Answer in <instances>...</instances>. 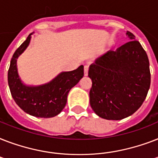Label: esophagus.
<instances>
[{"label":"esophagus","instance_id":"obj_1","mask_svg":"<svg viewBox=\"0 0 158 158\" xmlns=\"http://www.w3.org/2000/svg\"><path fill=\"white\" fill-rule=\"evenodd\" d=\"M89 65H84V75L85 76H87L88 74H89Z\"/></svg>","mask_w":158,"mask_h":158}]
</instances>
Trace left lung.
Returning <instances> with one entry per match:
<instances>
[{
	"mask_svg": "<svg viewBox=\"0 0 158 158\" xmlns=\"http://www.w3.org/2000/svg\"><path fill=\"white\" fill-rule=\"evenodd\" d=\"M115 51L98 57L89 69L93 84L90 105L99 117L119 120L141 106L150 88L151 74L147 53L135 36Z\"/></svg>",
	"mask_w": 158,
	"mask_h": 158,
	"instance_id": "8db88e82",
	"label": "left lung"
}]
</instances>
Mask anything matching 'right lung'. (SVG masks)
<instances>
[{"label": "right lung", "mask_w": 158, "mask_h": 158, "mask_svg": "<svg viewBox=\"0 0 158 158\" xmlns=\"http://www.w3.org/2000/svg\"><path fill=\"white\" fill-rule=\"evenodd\" d=\"M31 35L14 53L8 70V84L11 96L16 104L29 115L50 118L60 113L65 106L69 90L84 76V65L68 72H61L48 84L39 86H27L19 79L17 59L30 43Z\"/></svg>", "instance_id": "obj_1"}]
</instances>
